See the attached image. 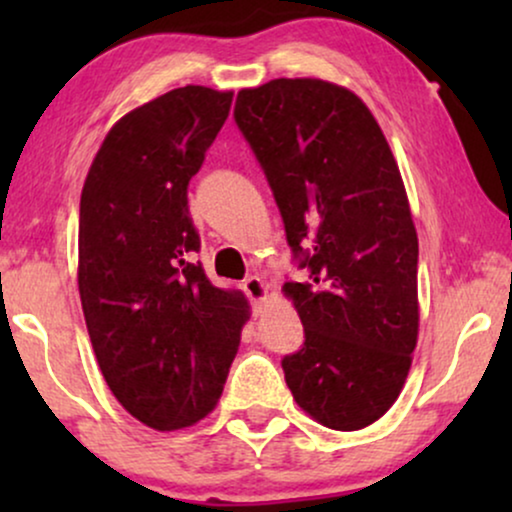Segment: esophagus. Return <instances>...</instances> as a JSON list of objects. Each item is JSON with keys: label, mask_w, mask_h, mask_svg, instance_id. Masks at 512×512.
<instances>
[{"label": "esophagus", "mask_w": 512, "mask_h": 512, "mask_svg": "<svg viewBox=\"0 0 512 512\" xmlns=\"http://www.w3.org/2000/svg\"><path fill=\"white\" fill-rule=\"evenodd\" d=\"M242 291L247 293V298L254 305H261L263 300H265V296H268V286L263 284L261 277H247V279H244Z\"/></svg>", "instance_id": "1"}]
</instances>
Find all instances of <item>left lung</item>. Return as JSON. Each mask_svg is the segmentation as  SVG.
<instances>
[{
    "mask_svg": "<svg viewBox=\"0 0 512 512\" xmlns=\"http://www.w3.org/2000/svg\"><path fill=\"white\" fill-rule=\"evenodd\" d=\"M235 123L307 282H286L305 342L282 359L293 398L335 431L373 424L417 345V233L380 125L354 93L275 79L237 93Z\"/></svg>",
    "mask_w": 512,
    "mask_h": 512,
    "instance_id": "obj_1",
    "label": "left lung"
}]
</instances>
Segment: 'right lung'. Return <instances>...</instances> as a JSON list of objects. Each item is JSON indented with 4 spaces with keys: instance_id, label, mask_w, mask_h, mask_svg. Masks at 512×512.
Segmentation results:
<instances>
[{
    "instance_id": "obj_1",
    "label": "right lung",
    "mask_w": 512,
    "mask_h": 512,
    "mask_svg": "<svg viewBox=\"0 0 512 512\" xmlns=\"http://www.w3.org/2000/svg\"><path fill=\"white\" fill-rule=\"evenodd\" d=\"M233 93L186 86L125 114L97 151L79 212V293L111 394L158 431L219 401L249 305L209 282L188 181L226 123Z\"/></svg>"
}]
</instances>
